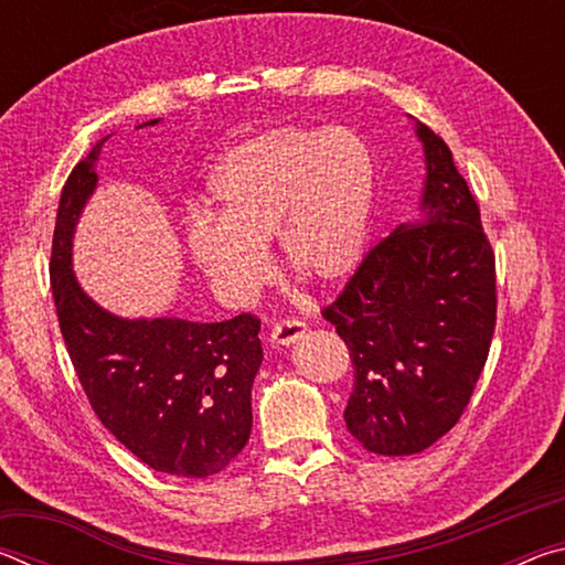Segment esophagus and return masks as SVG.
<instances>
[{
    "label": "esophagus",
    "mask_w": 565,
    "mask_h": 565,
    "mask_svg": "<svg viewBox=\"0 0 565 565\" xmlns=\"http://www.w3.org/2000/svg\"><path fill=\"white\" fill-rule=\"evenodd\" d=\"M306 333V323L296 321V319H286L281 323H276L271 329V341L279 343V347H291V343L299 341Z\"/></svg>",
    "instance_id": "1"
}]
</instances>
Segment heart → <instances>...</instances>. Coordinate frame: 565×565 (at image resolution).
<instances>
[{"label": "heart", "instance_id": "heart-1", "mask_svg": "<svg viewBox=\"0 0 565 565\" xmlns=\"http://www.w3.org/2000/svg\"><path fill=\"white\" fill-rule=\"evenodd\" d=\"M379 167L347 127H276L224 151L209 177L218 216L196 212L184 244L194 269L228 303H246L269 279L264 246L276 236L286 269L337 286L369 248Z\"/></svg>", "mask_w": 565, "mask_h": 565}]
</instances>
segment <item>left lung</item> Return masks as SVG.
I'll use <instances>...</instances> for the list:
<instances>
[{"instance_id": "1", "label": "left lung", "mask_w": 565, "mask_h": 565, "mask_svg": "<svg viewBox=\"0 0 565 565\" xmlns=\"http://www.w3.org/2000/svg\"><path fill=\"white\" fill-rule=\"evenodd\" d=\"M424 145L418 216L379 242L323 309L353 361L349 434L379 456H411L461 418L489 359L495 264L481 212L441 137Z\"/></svg>"}]
</instances>
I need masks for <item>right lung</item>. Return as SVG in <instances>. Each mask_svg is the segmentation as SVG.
<instances>
[{
	"label": "right lung",
	"mask_w": 565,
	"mask_h": 565,
	"mask_svg": "<svg viewBox=\"0 0 565 565\" xmlns=\"http://www.w3.org/2000/svg\"><path fill=\"white\" fill-rule=\"evenodd\" d=\"M107 139L72 169L56 212L50 279L66 351L94 414L141 463L169 476H214L252 434V386L264 361L259 319H127L82 289L72 266L74 232L97 191Z\"/></svg>",
	"instance_id": "obj_1"
}]
</instances>
